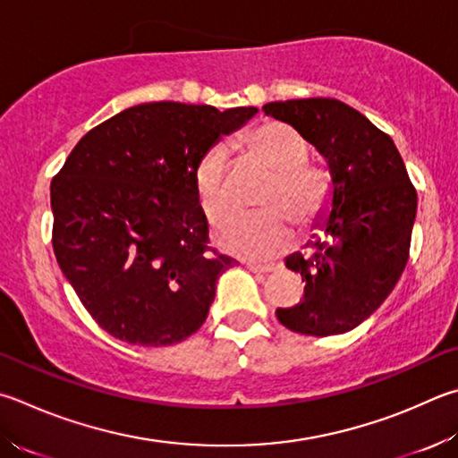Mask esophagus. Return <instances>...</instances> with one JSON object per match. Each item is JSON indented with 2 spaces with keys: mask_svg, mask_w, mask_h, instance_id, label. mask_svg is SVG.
<instances>
[{
  "mask_svg": "<svg viewBox=\"0 0 458 458\" xmlns=\"http://www.w3.org/2000/svg\"><path fill=\"white\" fill-rule=\"evenodd\" d=\"M246 268H248V270H252V272L266 274V272L276 270V264H258V262H248V264H246Z\"/></svg>",
  "mask_w": 458,
  "mask_h": 458,
  "instance_id": "1",
  "label": "esophagus"
}]
</instances>
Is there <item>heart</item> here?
Returning <instances> with one entry per match:
<instances>
[{"label":"heart","instance_id":"heart-1","mask_svg":"<svg viewBox=\"0 0 458 458\" xmlns=\"http://www.w3.org/2000/svg\"><path fill=\"white\" fill-rule=\"evenodd\" d=\"M256 162L270 170V180L258 196L266 206L250 214H234L216 230V240L224 250L240 256L264 258L284 248L293 234L290 220L309 228L328 210L332 200L330 174L306 162L309 148L302 136L286 123H266L244 140ZM198 202L210 220H218L230 210V149L214 144L206 149L194 170Z\"/></svg>","mask_w":458,"mask_h":458}]
</instances>
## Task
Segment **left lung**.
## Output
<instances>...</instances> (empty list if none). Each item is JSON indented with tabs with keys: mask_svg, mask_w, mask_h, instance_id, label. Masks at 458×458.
<instances>
[{
	"mask_svg": "<svg viewBox=\"0 0 458 458\" xmlns=\"http://www.w3.org/2000/svg\"><path fill=\"white\" fill-rule=\"evenodd\" d=\"M262 110L318 149L332 178V210L316 222L322 236L314 234L310 254L286 258V268L306 282L302 301L276 316L301 335H344L367 320L401 278L417 190L393 138L344 102L286 99Z\"/></svg>",
	"mask_w": 458,
	"mask_h": 458,
	"instance_id": "8db88e82",
	"label": "left lung"
}]
</instances>
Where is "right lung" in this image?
Wrapping results in <instances>:
<instances>
[{
  "mask_svg": "<svg viewBox=\"0 0 458 458\" xmlns=\"http://www.w3.org/2000/svg\"><path fill=\"white\" fill-rule=\"evenodd\" d=\"M258 110L152 102L80 140L52 180L54 254L91 318L140 346L186 340L206 322L234 258L208 246L194 170Z\"/></svg>",
  "mask_w": 458,
  "mask_h": 458,
  "instance_id": "add662e5",
  "label": "right lung"
}]
</instances>
